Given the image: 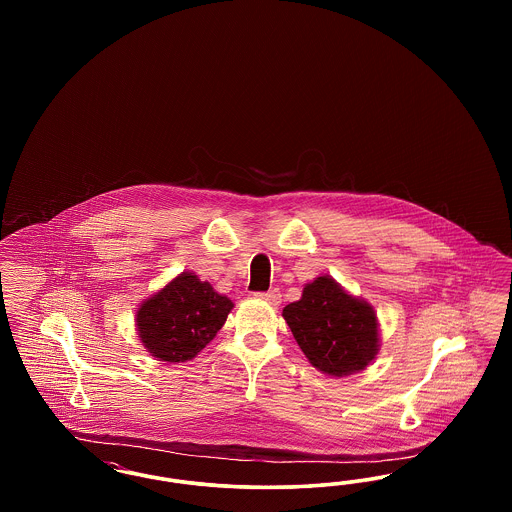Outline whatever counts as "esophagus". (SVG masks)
<instances>
[{"label":"esophagus","mask_w":512,"mask_h":512,"mask_svg":"<svg viewBox=\"0 0 512 512\" xmlns=\"http://www.w3.org/2000/svg\"><path fill=\"white\" fill-rule=\"evenodd\" d=\"M255 295H257L259 299L267 301L268 305H272V307L280 305V301H282V293L278 292L276 288H274V290H268V292L255 293Z\"/></svg>","instance_id":"esophagus-1"}]
</instances>
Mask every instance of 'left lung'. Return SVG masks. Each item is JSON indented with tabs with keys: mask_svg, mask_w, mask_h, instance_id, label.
<instances>
[{
	"mask_svg": "<svg viewBox=\"0 0 512 512\" xmlns=\"http://www.w3.org/2000/svg\"><path fill=\"white\" fill-rule=\"evenodd\" d=\"M282 317L309 363L328 376L361 372L378 355L376 311L328 274L307 284L301 299L284 307Z\"/></svg>",
	"mask_w": 512,
	"mask_h": 512,
	"instance_id": "obj_1",
	"label": "left lung"
}]
</instances>
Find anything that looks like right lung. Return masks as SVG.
Instances as JSON below:
<instances>
[{"label":"right lung","instance_id":"obj_1","mask_svg":"<svg viewBox=\"0 0 512 512\" xmlns=\"http://www.w3.org/2000/svg\"><path fill=\"white\" fill-rule=\"evenodd\" d=\"M232 307L234 303L209 282H201L194 272H182L140 305L138 336L151 357L184 363L217 336Z\"/></svg>","mask_w":512,"mask_h":512}]
</instances>
